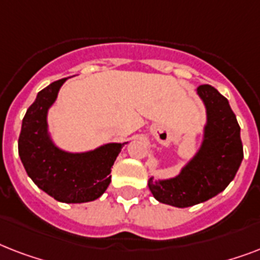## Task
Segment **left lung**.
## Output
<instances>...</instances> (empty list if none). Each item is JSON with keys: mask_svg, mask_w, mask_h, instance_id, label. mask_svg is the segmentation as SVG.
I'll list each match as a JSON object with an SVG mask.
<instances>
[{"mask_svg": "<svg viewBox=\"0 0 260 260\" xmlns=\"http://www.w3.org/2000/svg\"><path fill=\"white\" fill-rule=\"evenodd\" d=\"M206 109L201 146L181 173L169 179H148L159 202L187 208L208 201L230 185L243 160L240 126L230 102L210 85L197 87Z\"/></svg>", "mask_w": 260, "mask_h": 260, "instance_id": "8db88e82", "label": "left lung"}]
</instances>
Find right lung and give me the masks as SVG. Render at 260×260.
Wrapping results in <instances>:
<instances>
[{
    "label": "right lung",
    "instance_id": "add662e5",
    "mask_svg": "<svg viewBox=\"0 0 260 260\" xmlns=\"http://www.w3.org/2000/svg\"><path fill=\"white\" fill-rule=\"evenodd\" d=\"M67 78L39 91L22 118L18 155L28 177L56 201L82 204L105 193L110 169L125 143H108L86 152H69L51 139L47 114Z\"/></svg>",
    "mask_w": 260,
    "mask_h": 260
}]
</instances>
